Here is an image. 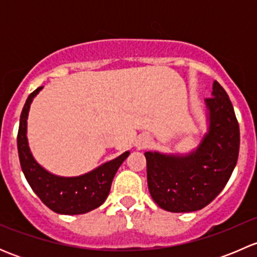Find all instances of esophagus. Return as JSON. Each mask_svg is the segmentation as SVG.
I'll list each match as a JSON object with an SVG mask.
<instances>
[{
  "instance_id": "34e87169",
  "label": "esophagus",
  "mask_w": 257,
  "mask_h": 257,
  "mask_svg": "<svg viewBox=\"0 0 257 257\" xmlns=\"http://www.w3.org/2000/svg\"><path fill=\"white\" fill-rule=\"evenodd\" d=\"M147 143H148V142H147V141H144V142H143V143H142V144H141V147H145V145H147Z\"/></svg>"
}]
</instances>
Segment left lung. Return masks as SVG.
<instances>
[{
	"mask_svg": "<svg viewBox=\"0 0 257 257\" xmlns=\"http://www.w3.org/2000/svg\"><path fill=\"white\" fill-rule=\"evenodd\" d=\"M205 105L208 132L196 149L186 154L144 153L149 193L167 211L205 208L221 193L237 163L239 123L229 95L216 80Z\"/></svg>",
	"mask_w": 257,
	"mask_h": 257,
	"instance_id": "8db88e82",
	"label": "left lung"
}]
</instances>
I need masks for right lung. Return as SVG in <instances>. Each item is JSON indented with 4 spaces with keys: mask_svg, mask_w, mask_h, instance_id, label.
<instances>
[{
    "mask_svg": "<svg viewBox=\"0 0 257 257\" xmlns=\"http://www.w3.org/2000/svg\"><path fill=\"white\" fill-rule=\"evenodd\" d=\"M43 87L28 95L20 118L17 136L21 168L32 190L42 203L57 214L78 215L97 209L108 198L116 170L128 158L125 152L79 177H59L46 170L31 153L27 139V119L31 103Z\"/></svg>",
    "mask_w": 257,
    "mask_h": 257,
    "instance_id": "1",
    "label": "right lung"
}]
</instances>
